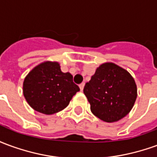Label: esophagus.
<instances>
[{"label": "esophagus", "instance_id": "esophagus-1", "mask_svg": "<svg viewBox=\"0 0 157 157\" xmlns=\"http://www.w3.org/2000/svg\"><path fill=\"white\" fill-rule=\"evenodd\" d=\"M84 86H85V83H82V84H80V85H79V87H80V89H81V91L83 90V88H84Z\"/></svg>", "mask_w": 157, "mask_h": 157}]
</instances>
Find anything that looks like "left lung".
<instances>
[{"mask_svg":"<svg viewBox=\"0 0 157 157\" xmlns=\"http://www.w3.org/2000/svg\"><path fill=\"white\" fill-rule=\"evenodd\" d=\"M83 92L92 113L109 123L127 115L137 98L134 78L124 69L113 63L100 65L90 82L86 83Z\"/></svg>","mask_w":157,"mask_h":157,"instance_id":"8db88e82","label":"left lung"}]
</instances>
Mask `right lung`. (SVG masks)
Returning a JSON list of instances; mask_svg holds the SVG:
<instances>
[{
  "mask_svg": "<svg viewBox=\"0 0 157 157\" xmlns=\"http://www.w3.org/2000/svg\"><path fill=\"white\" fill-rule=\"evenodd\" d=\"M80 91L69 72L63 73L57 62H44L33 69L23 82V95L33 109L53 114L65 109Z\"/></svg>",
  "mask_w": 157,
  "mask_h": 157,
  "instance_id": "obj_1",
  "label": "right lung"
}]
</instances>
